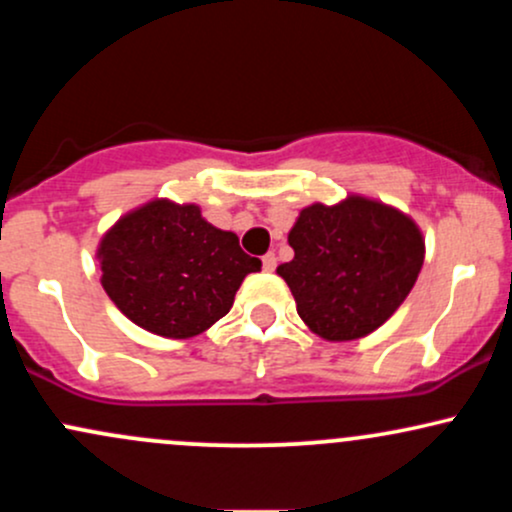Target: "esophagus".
Instances as JSON below:
<instances>
[{"label":"esophagus","mask_w":512,"mask_h":512,"mask_svg":"<svg viewBox=\"0 0 512 512\" xmlns=\"http://www.w3.org/2000/svg\"><path fill=\"white\" fill-rule=\"evenodd\" d=\"M262 267H264V272H274V269H276V257H274V252H267V255L262 257Z\"/></svg>","instance_id":"esophagus-1"}]
</instances>
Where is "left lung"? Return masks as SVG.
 <instances>
[{"label": "left lung", "mask_w": 512, "mask_h": 512, "mask_svg": "<svg viewBox=\"0 0 512 512\" xmlns=\"http://www.w3.org/2000/svg\"><path fill=\"white\" fill-rule=\"evenodd\" d=\"M293 260L276 267L301 320L327 342H351L378 330L414 289L424 236L407 214L351 195L310 204L289 233Z\"/></svg>", "instance_id": "left-lung-1"}]
</instances>
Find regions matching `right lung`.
I'll return each mask as SVG.
<instances>
[{"label": "right lung", "instance_id": "right-lung-1", "mask_svg": "<svg viewBox=\"0 0 512 512\" xmlns=\"http://www.w3.org/2000/svg\"><path fill=\"white\" fill-rule=\"evenodd\" d=\"M101 284L134 325L190 339L231 310L236 291L262 262L238 236L202 219L197 204L154 199L129 211L98 245Z\"/></svg>", "mask_w": 512, "mask_h": 512}]
</instances>
